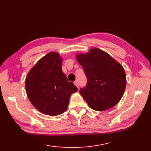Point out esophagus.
<instances>
[{"label":"esophagus","mask_w":151,"mask_h":151,"mask_svg":"<svg viewBox=\"0 0 151 151\" xmlns=\"http://www.w3.org/2000/svg\"><path fill=\"white\" fill-rule=\"evenodd\" d=\"M74 84H75V86L78 88V81H75V82H74Z\"/></svg>","instance_id":"34e87169"}]
</instances>
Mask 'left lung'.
Returning a JSON list of instances; mask_svg holds the SVG:
<instances>
[{"instance_id":"obj_1","label":"left lung","mask_w":151,"mask_h":151,"mask_svg":"<svg viewBox=\"0 0 151 151\" xmlns=\"http://www.w3.org/2000/svg\"><path fill=\"white\" fill-rule=\"evenodd\" d=\"M87 78L80 94L90 108L105 111L114 107L121 99L126 86V76L122 65L109 53L99 48L86 53L77 54Z\"/></svg>"}]
</instances>
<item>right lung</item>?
I'll use <instances>...</instances> for the list:
<instances>
[{"label": "right lung", "instance_id": "1", "mask_svg": "<svg viewBox=\"0 0 151 151\" xmlns=\"http://www.w3.org/2000/svg\"><path fill=\"white\" fill-rule=\"evenodd\" d=\"M63 59L52 52L37 61L25 80L27 95L42 114L55 116L67 110L71 95L78 88L62 71Z\"/></svg>", "mask_w": 151, "mask_h": 151}]
</instances>
